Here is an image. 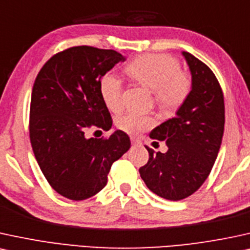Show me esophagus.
I'll return each mask as SVG.
<instances>
[{"label": "esophagus", "instance_id": "obj_1", "mask_svg": "<svg viewBox=\"0 0 250 250\" xmlns=\"http://www.w3.org/2000/svg\"><path fill=\"white\" fill-rule=\"evenodd\" d=\"M131 144L134 145V146H137V145H141V141L136 140V138H131Z\"/></svg>", "mask_w": 250, "mask_h": 250}]
</instances>
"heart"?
<instances>
[{"label":"heart","mask_w":250,"mask_h":250,"mask_svg":"<svg viewBox=\"0 0 250 250\" xmlns=\"http://www.w3.org/2000/svg\"><path fill=\"white\" fill-rule=\"evenodd\" d=\"M132 81L152 90L153 100L163 113H174L181 107L192 88L191 77L181 70L180 62L168 54H146L135 58L125 67ZM99 92L104 104L112 112L123 106V84L118 76L107 72L100 78ZM156 123L151 115L127 112L116 119L121 130L137 135Z\"/></svg>","instance_id":"obj_1"}]
</instances>
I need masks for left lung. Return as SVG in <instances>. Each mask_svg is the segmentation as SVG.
Masks as SVG:
<instances>
[{
	"instance_id": "8db88e82",
	"label": "left lung",
	"mask_w": 250,
	"mask_h": 250,
	"mask_svg": "<svg viewBox=\"0 0 250 250\" xmlns=\"http://www.w3.org/2000/svg\"><path fill=\"white\" fill-rule=\"evenodd\" d=\"M191 71L192 88L176 116L151 131L165 141L166 153L147 146L148 162L140 168L151 191L170 201L188 197L209 176L219 152L225 125L224 93L216 75L201 60L183 52Z\"/></svg>"
}]
</instances>
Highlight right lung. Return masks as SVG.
<instances>
[{
	"mask_svg": "<svg viewBox=\"0 0 250 250\" xmlns=\"http://www.w3.org/2000/svg\"><path fill=\"white\" fill-rule=\"evenodd\" d=\"M123 61L116 50L75 46L53 55L34 81L31 145L50 187L69 200L98 194L106 186L113 163L130 148V138L121 130L108 137H85L91 127H112L99 82Z\"/></svg>",
	"mask_w": 250,
	"mask_h": 250,
	"instance_id": "1",
	"label": "right lung"
}]
</instances>
